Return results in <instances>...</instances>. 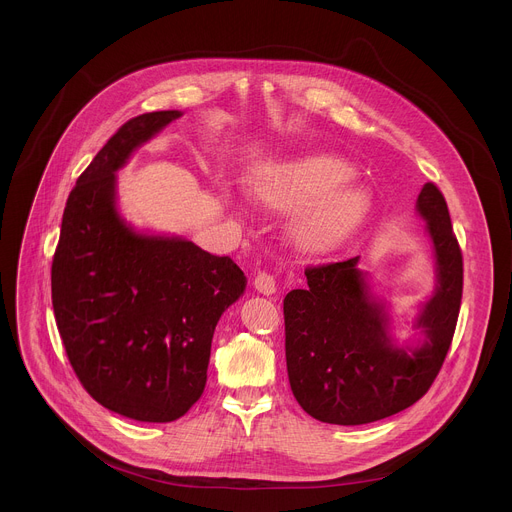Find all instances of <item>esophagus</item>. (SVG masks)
Wrapping results in <instances>:
<instances>
[{"instance_id":"obj_1","label":"esophagus","mask_w":512,"mask_h":512,"mask_svg":"<svg viewBox=\"0 0 512 512\" xmlns=\"http://www.w3.org/2000/svg\"><path fill=\"white\" fill-rule=\"evenodd\" d=\"M253 285H255V289L259 291V294H263V296H273L275 291H277L275 277H273L271 273H267V271H259V273L255 275Z\"/></svg>"}]
</instances>
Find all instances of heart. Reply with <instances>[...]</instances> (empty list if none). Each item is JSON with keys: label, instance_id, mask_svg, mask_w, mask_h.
Here are the masks:
<instances>
[{"label": "heart", "instance_id": "b5f03b06", "mask_svg": "<svg viewBox=\"0 0 512 512\" xmlns=\"http://www.w3.org/2000/svg\"><path fill=\"white\" fill-rule=\"evenodd\" d=\"M352 168L328 154H314L269 166L255 182V198L273 210L296 212V245L306 253H326L348 239L369 214V194L346 186Z\"/></svg>", "mask_w": 512, "mask_h": 512}]
</instances>
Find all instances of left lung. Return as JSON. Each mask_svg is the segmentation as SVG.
<instances>
[{
  "label": "left lung",
  "mask_w": 512,
  "mask_h": 512,
  "mask_svg": "<svg viewBox=\"0 0 512 512\" xmlns=\"http://www.w3.org/2000/svg\"><path fill=\"white\" fill-rule=\"evenodd\" d=\"M435 251L437 285L423 306L419 346L393 344L387 314L371 294L358 257L306 267L308 287L283 300L291 391L318 421L362 425L419 401L450 350L464 285V263L444 194L427 182L417 198Z\"/></svg>",
  "instance_id": "left-lung-1"
}]
</instances>
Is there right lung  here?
Instances as JSON below:
<instances>
[{
	"instance_id": "1",
	"label": "right lung",
	"mask_w": 512,
	"mask_h": 512,
	"mask_svg": "<svg viewBox=\"0 0 512 512\" xmlns=\"http://www.w3.org/2000/svg\"><path fill=\"white\" fill-rule=\"evenodd\" d=\"M180 111L123 123L70 190L52 259V306L72 371L109 411L168 423L202 395L218 318L245 273L178 237L139 235L115 206V172Z\"/></svg>"
}]
</instances>
